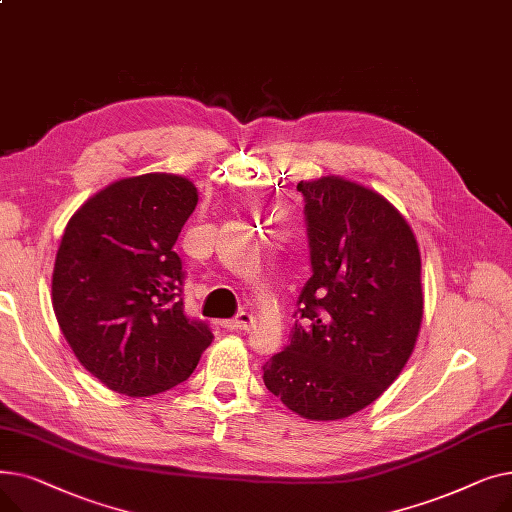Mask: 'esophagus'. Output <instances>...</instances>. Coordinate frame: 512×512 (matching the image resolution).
I'll return each mask as SVG.
<instances>
[{"label":"esophagus","mask_w":512,"mask_h":512,"mask_svg":"<svg viewBox=\"0 0 512 512\" xmlns=\"http://www.w3.org/2000/svg\"><path fill=\"white\" fill-rule=\"evenodd\" d=\"M222 326L226 330H251L255 326V317L247 311H240L234 319H228V321H222Z\"/></svg>","instance_id":"obj_1"}]
</instances>
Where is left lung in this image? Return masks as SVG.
Segmentation results:
<instances>
[{
    "label": "left lung",
    "instance_id": "left-lung-1",
    "mask_svg": "<svg viewBox=\"0 0 512 512\" xmlns=\"http://www.w3.org/2000/svg\"><path fill=\"white\" fill-rule=\"evenodd\" d=\"M305 197L313 276L290 344L263 382L292 413L338 421L378 400L405 369L423 319L421 253L402 213L342 176L297 184Z\"/></svg>",
    "mask_w": 512,
    "mask_h": 512
}]
</instances>
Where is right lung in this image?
<instances>
[{
  "instance_id": "add662e5",
  "label": "right lung",
  "mask_w": 512,
  "mask_h": 512,
  "mask_svg": "<svg viewBox=\"0 0 512 512\" xmlns=\"http://www.w3.org/2000/svg\"><path fill=\"white\" fill-rule=\"evenodd\" d=\"M199 201L178 174L120 178L66 224L51 303L72 353L91 375L132 398L188 380L213 334L182 311L174 245Z\"/></svg>"
}]
</instances>
